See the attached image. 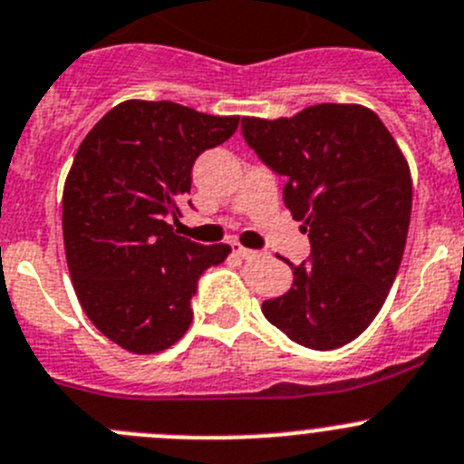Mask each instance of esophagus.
<instances>
[{
  "label": "esophagus",
  "mask_w": 464,
  "mask_h": 464,
  "mask_svg": "<svg viewBox=\"0 0 464 464\" xmlns=\"http://www.w3.org/2000/svg\"><path fill=\"white\" fill-rule=\"evenodd\" d=\"M229 246H232V253L235 255H239V257H244V259H250V257H255V250H248V248H244V246L239 244V241H229Z\"/></svg>",
  "instance_id": "obj_1"
}]
</instances>
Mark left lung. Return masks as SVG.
Returning <instances> with one entry per match:
<instances>
[{"label": "left lung", "mask_w": 464, "mask_h": 464, "mask_svg": "<svg viewBox=\"0 0 464 464\" xmlns=\"http://www.w3.org/2000/svg\"><path fill=\"white\" fill-rule=\"evenodd\" d=\"M241 131L286 178V209L305 220L310 259L285 295L262 303L291 342L333 351L381 312L399 273L412 209L408 161L381 118L360 104H316L294 118H244Z\"/></svg>", "instance_id": "left-lung-1"}]
</instances>
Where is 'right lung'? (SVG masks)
Instances as JSON below:
<instances>
[{
	"label": "right lung",
	"mask_w": 464,
	"mask_h": 464,
	"mask_svg": "<svg viewBox=\"0 0 464 464\" xmlns=\"http://www.w3.org/2000/svg\"><path fill=\"white\" fill-rule=\"evenodd\" d=\"M239 116L175 102L127 100L74 154L63 188V244L74 294L104 337L136 355L173 346L193 321L191 298L227 244L178 237L179 198L205 150L225 143Z\"/></svg>",
	"instance_id": "right-lung-1"
}]
</instances>
